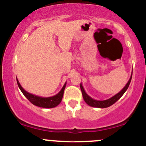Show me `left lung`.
Wrapping results in <instances>:
<instances>
[{
    "instance_id": "left-lung-1",
    "label": "left lung",
    "mask_w": 146,
    "mask_h": 146,
    "mask_svg": "<svg viewBox=\"0 0 146 146\" xmlns=\"http://www.w3.org/2000/svg\"><path fill=\"white\" fill-rule=\"evenodd\" d=\"M131 78H132V74L131 76L130 79L128 81L126 85H125L124 88L120 91V92H118L117 94H116L114 96L111 97V98L108 100H97L93 99L91 97H90L88 94L85 92V90H84L83 87H82V83H80V89H81V92L82 94V98H83L84 100H85V102L88 104L90 107H98V108H106V107H110L111 105L114 104V103L116 102L118 100L120 99L121 98L122 95L124 94V92H126V90L128 89L129 88V85H130L131 80Z\"/></svg>"
}]
</instances>
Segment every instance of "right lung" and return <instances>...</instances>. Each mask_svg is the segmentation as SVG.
<instances>
[{
	"label": "right lung",
	"mask_w": 146,
	"mask_h": 146,
	"mask_svg": "<svg viewBox=\"0 0 146 146\" xmlns=\"http://www.w3.org/2000/svg\"><path fill=\"white\" fill-rule=\"evenodd\" d=\"M17 82L21 92L27 98L28 100L32 104H33L34 105L37 106V107H43V108H54V107L58 106L61 103V100H62L64 90L66 85V82L64 86H63L62 89L61 90V91L58 94L54 95V96L49 97V98H42V97L36 96V95L29 93L25 90L23 89V87L21 86L18 80H17Z\"/></svg>",
	"instance_id": "obj_1"
}]
</instances>
